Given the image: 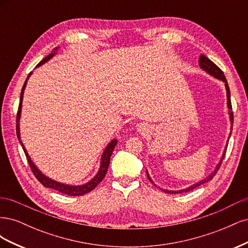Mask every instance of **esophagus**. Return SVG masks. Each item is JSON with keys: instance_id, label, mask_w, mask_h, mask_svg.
Listing matches in <instances>:
<instances>
[{"instance_id": "esophagus-1", "label": "esophagus", "mask_w": 248, "mask_h": 248, "mask_svg": "<svg viewBox=\"0 0 248 248\" xmlns=\"http://www.w3.org/2000/svg\"><path fill=\"white\" fill-rule=\"evenodd\" d=\"M138 131L140 134H146L149 132V126L147 124H140L138 125Z\"/></svg>"}]
</instances>
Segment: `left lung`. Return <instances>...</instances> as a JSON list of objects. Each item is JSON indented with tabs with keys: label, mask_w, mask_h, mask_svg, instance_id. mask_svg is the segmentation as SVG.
I'll use <instances>...</instances> for the list:
<instances>
[{
	"label": "left lung",
	"mask_w": 248,
	"mask_h": 248,
	"mask_svg": "<svg viewBox=\"0 0 248 248\" xmlns=\"http://www.w3.org/2000/svg\"><path fill=\"white\" fill-rule=\"evenodd\" d=\"M199 64H200L201 68H202V70H204L206 73H208L209 76H211V77H213L214 78H217V79H219V80H221V81L224 82V86H226V90H227V99H228L227 107H228V108H229L228 112H229V118H230V122H231V131H230V134H229L227 145H226V147H224V150H223V152H222L221 158H220L219 162L216 164V167H215V169H214L213 171L210 172V174H209L205 179H202V180H201V181H199V182H197V183H194V184H192V185H190V186H188V187H186V188H184V189H180V190H167V189H161V190H163L164 192H167V193H182V192H188V191L194 189V188H196V187H198V186H200V185H202V184H204V183H206V182H208V181H211V180L213 179V177L215 176V174L217 172V170H219V168H220V166H221V162H222V160H223V158H224V155H226V151H227L228 144H229V140H230V138H231L232 130V121H234V117H232V103H231L230 88H229V85H228V81H227L226 77H224L223 72L218 68V67H217V66L211 61V60H209V59H208L207 57H205L204 55H201V56H200V58H199ZM146 171H147V177H148V179L155 185V183L153 182V180L151 179V177L149 176V172H148L147 170H146Z\"/></svg>",
	"instance_id": "8db88e82"
}]
</instances>
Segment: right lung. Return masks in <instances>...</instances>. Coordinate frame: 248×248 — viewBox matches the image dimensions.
Masks as SVG:
<instances>
[{
  "mask_svg": "<svg viewBox=\"0 0 248 248\" xmlns=\"http://www.w3.org/2000/svg\"><path fill=\"white\" fill-rule=\"evenodd\" d=\"M58 49L59 47H56L54 50H52L50 54L44 58L42 61L39 62V64L37 65V67H39L41 65H43L44 63L48 62L50 59L54 58L57 52H58ZM36 67V68H37ZM31 72L28 76L25 84H24V87H22L21 89V92H20V98H19V107H18V111H17V118H16V134H17V139L20 142V145L22 147V149H24V152L27 156V159H28V162L30 164V168H31L32 171L34 172L35 177L38 179V181L44 186V187H47V188H51V189H55V190H58L59 192H62V193H65L67 194V196H71V197H78V196H84V194L92 191L95 187L98 185L103 178L106 177L107 175V171H108V166H109V160H110V156H111V153L112 151H114V149L117 145L118 140L116 139H114L112 140H110L108 146L106 147V149L103 150V153L101 155V158H100V166H99V170L98 171H97V174L90 180L89 182L85 183V184H81V185H71V184H65V183H62V182H59V181H56V180L51 179L49 177H47L46 175H44L43 172L36 167V164L32 161V158L30 157L29 153L27 152V149L26 147L24 146V144H22L21 141V139H20V129H19V121H20V116H21V108H22V99H24V93H25V89H26V86H27V82H28V79L30 78V77L32 76Z\"/></svg>",
  "mask_w": 248,
  "mask_h": 248,
  "instance_id": "obj_1",
  "label": "right lung"
}]
</instances>
